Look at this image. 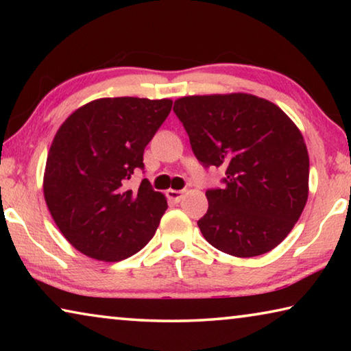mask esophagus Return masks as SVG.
<instances>
[{
	"label": "esophagus",
	"instance_id": "34e87169",
	"mask_svg": "<svg viewBox=\"0 0 351 351\" xmlns=\"http://www.w3.org/2000/svg\"><path fill=\"white\" fill-rule=\"evenodd\" d=\"M182 190H175V189H169L165 195H167V198L171 201V203H180L181 198H182Z\"/></svg>",
	"mask_w": 351,
	"mask_h": 351
}]
</instances>
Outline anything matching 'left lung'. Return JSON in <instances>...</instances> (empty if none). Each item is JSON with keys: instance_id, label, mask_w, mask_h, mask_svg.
<instances>
[{"instance_id": "1", "label": "left lung", "mask_w": 351, "mask_h": 351, "mask_svg": "<svg viewBox=\"0 0 351 351\" xmlns=\"http://www.w3.org/2000/svg\"><path fill=\"white\" fill-rule=\"evenodd\" d=\"M175 114L203 167L226 171L206 190L204 239L234 257L269 252L287 239L308 198L310 159L299 128L269 100L252 94L178 99Z\"/></svg>"}]
</instances>
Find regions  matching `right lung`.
Instances as JSON below:
<instances>
[{
	"label": "right lung",
	"instance_id": "right-lung-1",
	"mask_svg": "<svg viewBox=\"0 0 351 351\" xmlns=\"http://www.w3.org/2000/svg\"><path fill=\"white\" fill-rule=\"evenodd\" d=\"M171 100L106 97L75 110L47 154L43 192L52 218L88 257L121 261L156 232L167 201L152 184L127 189L144 170V150L171 110Z\"/></svg>",
	"mask_w": 351,
	"mask_h": 351
}]
</instances>
